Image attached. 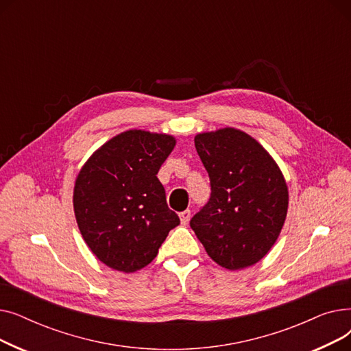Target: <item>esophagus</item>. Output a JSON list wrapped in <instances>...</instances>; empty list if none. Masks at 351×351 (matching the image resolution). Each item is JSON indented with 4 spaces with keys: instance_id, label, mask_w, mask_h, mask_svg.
Here are the masks:
<instances>
[{
    "instance_id": "34e87169",
    "label": "esophagus",
    "mask_w": 351,
    "mask_h": 351,
    "mask_svg": "<svg viewBox=\"0 0 351 351\" xmlns=\"http://www.w3.org/2000/svg\"><path fill=\"white\" fill-rule=\"evenodd\" d=\"M179 217H180V223L182 225H188L189 219H191V210H183L179 213Z\"/></svg>"
}]
</instances>
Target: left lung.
I'll use <instances>...</instances> for the list:
<instances>
[{"instance_id":"1","label":"left lung","mask_w":351,"mask_h":351,"mask_svg":"<svg viewBox=\"0 0 351 351\" xmlns=\"http://www.w3.org/2000/svg\"><path fill=\"white\" fill-rule=\"evenodd\" d=\"M195 146L212 192L191 219V228L217 265L229 270L253 266L267 254L285 225V176L265 147L239 129L197 134Z\"/></svg>"}]
</instances>
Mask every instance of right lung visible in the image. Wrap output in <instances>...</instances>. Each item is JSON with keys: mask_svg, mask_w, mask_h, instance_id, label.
Segmentation results:
<instances>
[{"mask_svg": "<svg viewBox=\"0 0 351 351\" xmlns=\"http://www.w3.org/2000/svg\"><path fill=\"white\" fill-rule=\"evenodd\" d=\"M175 138L141 129L104 143L73 188V212L85 243L108 267L125 273L149 265L179 216L168 208L158 172Z\"/></svg>", "mask_w": 351, "mask_h": 351, "instance_id": "obj_1", "label": "right lung"}]
</instances>
